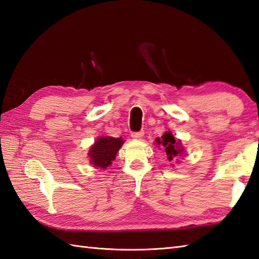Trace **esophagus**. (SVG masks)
<instances>
[{"mask_svg": "<svg viewBox=\"0 0 259 259\" xmlns=\"http://www.w3.org/2000/svg\"><path fill=\"white\" fill-rule=\"evenodd\" d=\"M144 135H145L144 131H138V133H133V134H131V137H133V139L140 140L142 137H144Z\"/></svg>", "mask_w": 259, "mask_h": 259, "instance_id": "34e87169", "label": "esophagus"}]
</instances>
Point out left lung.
Here are the masks:
<instances>
[{"label": "left lung", "mask_w": 259, "mask_h": 259, "mask_svg": "<svg viewBox=\"0 0 259 259\" xmlns=\"http://www.w3.org/2000/svg\"><path fill=\"white\" fill-rule=\"evenodd\" d=\"M156 142L158 146H163L169 161L178 160V157L185 156V148L181 144V140H176L171 131H166L161 138H156Z\"/></svg>", "instance_id": "1"}]
</instances>
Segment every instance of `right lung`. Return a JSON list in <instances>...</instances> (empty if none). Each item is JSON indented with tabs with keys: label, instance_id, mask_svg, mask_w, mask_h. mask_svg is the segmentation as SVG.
Masks as SVG:
<instances>
[{
	"label": "right lung",
	"instance_id": "1",
	"mask_svg": "<svg viewBox=\"0 0 259 259\" xmlns=\"http://www.w3.org/2000/svg\"><path fill=\"white\" fill-rule=\"evenodd\" d=\"M124 144V140L121 138H113L109 136H101L95 141L88 152L90 163L97 169H106L111 166L115 159V155Z\"/></svg>",
	"mask_w": 259,
	"mask_h": 259
}]
</instances>
